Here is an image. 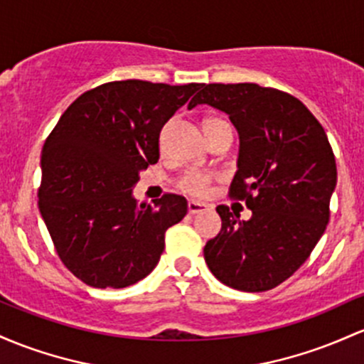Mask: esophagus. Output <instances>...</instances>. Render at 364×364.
<instances>
[{"instance_id": "obj_1", "label": "esophagus", "mask_w": 364, "mask_h": 364, "mask_svg": "<svg viewBox=\"0 0 364 364\" xmlns=\"http://www.w3.org/2000/svg\"><path fill=\"white\" fill-rule=\"evenodd\" d=\"M205 210H209V205H207V203L197 202V200H190V202H188V213H190L191 215L205 213Z\"/></svg>"}]
</instances>
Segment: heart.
Wrapping results in <instances>:
<instances>
[{"instance_id":"obj_1","label":"heart","mask_w":364,"mask_h":364,"mask_svg":"<svg viewBox=\"0 0 364 364\" xmlns=\"http://www.w3.org/2000/svg\"><path fill=\"white\" fill-rule=\"evenodd\" d=\"M218 124H228L223 119L213 117L207 119L203 122V129L210 126H218ZM214 176L210 173H203V171H186L181 178L178 179V188L188 195H195V197H203L209 191L210 183H213Z\"/></svg>"}]
</instances>
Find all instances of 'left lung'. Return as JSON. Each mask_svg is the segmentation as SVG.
<instances>
[{
	"instance_id": "obj_1",
	"label": "left lung",
	"mask_w": 364,
	"mask_h": 364,
	"mask_svg": "<svg viewBox=\"0 0 364 364\" xmlns=\"http://www.w3.org/2000/svg\"><path fill=\"white\" fill-rule=\"evenodd\" d=\"M230 115L240 136L230 197L252 210L243 221L219 205L221 231L205 243L210 273L242 292H266L290 278L330 219L337 166L325 129L301 100L254 82L205 85L190 102Z\"/></svg>"
}]
</instances>
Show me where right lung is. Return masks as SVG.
Masks as SVG:
<instances>
[{"instance_id":"1","label":"right lung","mask_w":364,"mask_h":364,"mask_svg":"<svg viewBox=\"0 0 364 364\" xmlns=\"http://www.w3.org/2000/svg\"><path fill=\"white\" fill-rule=\"evenodd\" d=\"M202 85L114 81L70 103L41 151L39 213L58 257L95 289H124L154 271L166 230L188 210L166 193L138 203L139 171L159 161L162 126Z\"/></svg>"}]
</instances>
